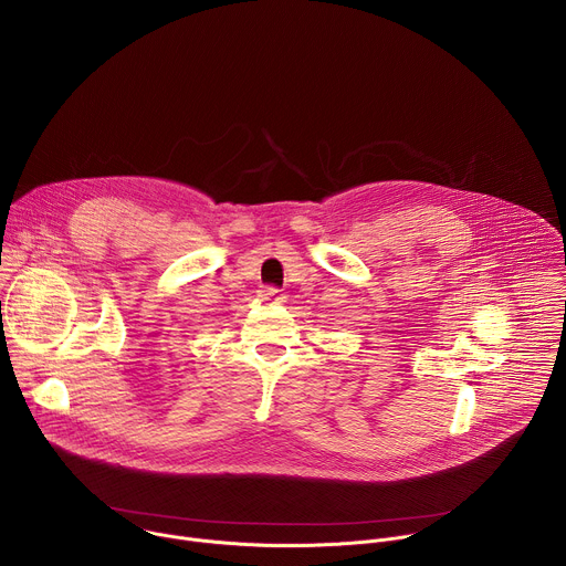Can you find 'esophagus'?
<instances>
[{
    "instance_id": "obj_1",
    "label": "esophagus",
    "mask_w": 566,
    "mask_h": 566,
    "mask_svg": "<svg viewBox=\"0 0 566 566\" xmlns=\"http://www.w3.org/2000/svg\"><path fill=\"white\" fill-rule=\"evenodd\" d=\"M260 295H262L264 300H271V297H275V295H277V289H273V286H264V289L260 291Z\"/></svg>"
}]
</instances>
